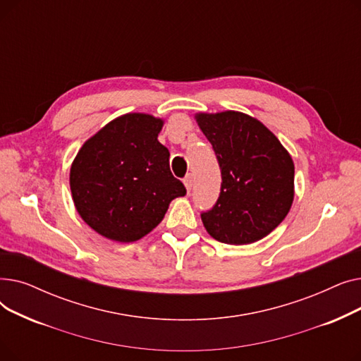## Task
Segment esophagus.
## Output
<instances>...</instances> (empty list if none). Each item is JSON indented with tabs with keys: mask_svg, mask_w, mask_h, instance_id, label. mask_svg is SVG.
<instances>
[{
	"mask_svg": "<svg viewBox=\"0 0 361 361\" xmlns=\"http://www.w3.org/2000/svg\"><path fill=\"white\" fill-rule=\"evenodd\" d=\"M183 183H184V185H185V188H187V192L190 193V190H192V187H193V177L188 174V176H185V178L183 180Z\"/></svg>",
	"mask_w": 361,
	"mask_h": 361,
	"instance_id": "1",
	"label": "esophagus"
}]
</instances>
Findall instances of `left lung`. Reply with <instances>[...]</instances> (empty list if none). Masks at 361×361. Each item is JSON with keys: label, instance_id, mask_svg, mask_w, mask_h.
Wrapping results in <instances>:
<instances>
[{"label": "left lung", "instance_id": "1", "mask_svg": "<svg viewBox=\"0 0 361 361\" xmlns=\"http://www.w3.org/2000/svg\"><path fill=\"white\" fill-rule=\"evenodd\" d=\"M195 118L215 150L222 176L215 206L202 214L207 234L234 245L267 237L294 200L288 150L267 126L244 112H197Z\"/></svg>", "mask_w": 361, "mask_h": 361}]
</instances>
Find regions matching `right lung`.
<instances>
[{
	"instance_id": "1",
	"label": "right lung",
	"mask_w": 361,
	"mask_h": 361,
	"mask_svg": "<svg viewBox=\"0 0 361 361\" xmlns=\"http://www.w3.org/2000/svg\"><path fill=\"white\" fill-rule=\"evenodd\" d=\"M164 120L130 112L87 139L70 168V190L82 219L102 237L131 243L164 219L185 188L159 143Z\"/></svg>"
}]
</instances>
